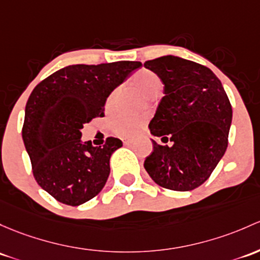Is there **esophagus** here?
<instances>
[{
  "instance_id": "esophagus-1",
  "label": "esophagus",
  "mask_w": 260,
  "mask_h": 260,
  "mask_svg": "<svg viewBox=\"0 0 260 260\" xmlns=\"http://www.w3.org/2000/svg\"><path fill=\"white\" fill-rule=\"evenodd\" d=\"M132 142H133V139H129V138L123 139V143H124V144H129V143H132Z\"/></svg>"
}]
</instances>
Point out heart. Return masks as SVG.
I'll return each instance as SVG.
<instances>
[{
	"label": "heart",
	"instance_id": "1",
	"mask_svg": "<svg viewBox=\"0 0 260 260\" xmlns=\"http://www.w3.org/2000/svg\"><path fill=\"white\" fill-rule=\"evenodd\" d=\"M131 83L138 88L147 97H155L160 91H162L163 82L155 75L154 72L149 70H141L139 72L133 76ZM118 98V91H114L113 93L108 97L107 107L112 108L116 105V101ZM143 125V119L136 118V117H123V118L117 119L114 122V132L121 137H132Z\"/></svg>",
	"mask_w": 260,
	"mask_h": 260
}]
</instances>
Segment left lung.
<instances>
[{
	"instance_id": "obj_1",
	"label": "left lung",
	"mask_w": 260,
	"mask_h": 260,
	"mask_svg": "<svg viewBox=\"0 0 260 260\" xmlns=\"http://www.w3.org/2000/svg\"><path fill=\"white\" fill-rule=\"evenodd\" d=\"M144 67L165 84L149 123L151 135L169 141L144 160L149 177L167 189L188 192L203 184L228 147L232 106L222 82L206 66L177 56L147 61Z\"/></svg>"
}]
</instances>
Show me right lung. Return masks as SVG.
Masks as SVG:
<instances>
[{
	"label": "right lung",
	"mask_w": 260,
	"mask_h": 260,
	"mask_svg": "<svg viewBox=\"0 0 260 260\" xmlns=\"http://www.w3.org/2000/svg\"><path fill=\"white\" fill-rule=\"evenodd\" d=\"M141 62L72 64L35 87L24 109L22 138L41 188L67 206L86 203L107 182L109 159L122 141L83 142L82 128L103 117L106 101Z\"/></svg>",
	"instance_id": "obj_1"
}]
</instances>
